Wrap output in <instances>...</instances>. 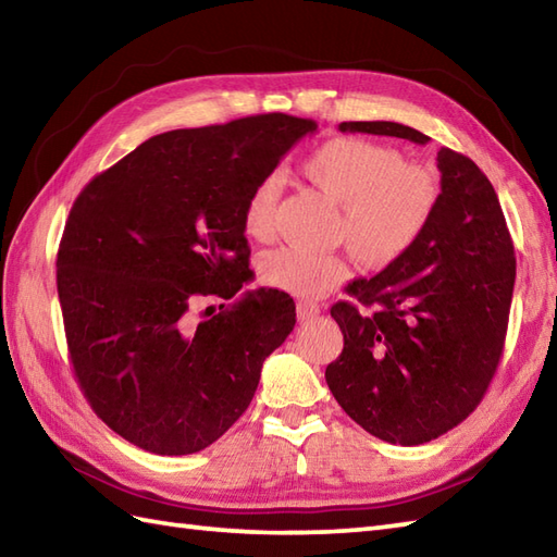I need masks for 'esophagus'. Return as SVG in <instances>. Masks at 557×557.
<instances>
[{
    "label": "esophagus",
    "instance_id": "esophagus-1",
    "mask_svg": "<svg viewBox=\"0 0 557 557\" xmlns=\"http://www.w3.org/2000/svg\"><path fill=\"white\" fill-rule=\"evenodd\" d=\"M296 312H298V320L306 322V320H312V318L320 315V306L310 304V301H298Z\"/></svg>",
    "mask_w": 557,
    "mask_h": 557
}]
</instances>
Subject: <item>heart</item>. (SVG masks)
Here are the masks:
<instances>
[{
    "mask_svg": "<svg viewBox=\"0 0 557 557\" xmlns=\"http://www.w3.org/2000/svg\"><path fill=\"white\" fill-rule=\"evenodd\" d=\"M304 176L341 207L338 237L367 268H388L414 249L440 202L431 169L409 164L400 150L364 138L326 140L304 162ZM280 193L275 174L256 183L242 213L249 237H273ZM259 275L268 287L315 298L348 277V263L336 253L275 249L261 259Z\"/></svg>",
    "mask_w": 557,
    "mask_h": 557,
    "instance_id": "obj_1",
    "label": "heart"
}]
</instances>
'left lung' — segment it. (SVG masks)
Here are the masks:
<instances>
[{
  "mask_svg": "<svg viewBox=\"0 0 557 557\" xmlns=\"http://www.w3.org/2000/svg\"><path fill=\"white\" fill-rule=\"evenodd\" d=\"M338 129L431 140L397 122ZM437 169L440 202L414 249L346 287L372 312L332 306L344 350L326 367V386L367 433L405 447L451 431L480 405L502 360L516 284V251L490 178L449 148H440Z\"/></svg>",
  "mask_w": 557,
  "mask_h": 557,
  "instance_id": "left-lung-1",
  "label": "left lung"
}]
</instances>
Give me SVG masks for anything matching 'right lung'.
Returning <instances> with one entry per match:
<instances>
[{"mask_svg":"<svg viewBox=\"0 0 557 557\" xmlns=\"http://www.w3.org/2000/svg\"><path fill=\"white\" fill-rule=\"evenodd\" d=\"M318 129L282 112L152 136L79 193L55 259L75 379L132 445L195 454L249 407L296 324L289 294L253 289L247 197ZM235 297L199 325L197 297Z\"/></svg>","mask_w":557,"mask_h":557,"instance_id":"right-lung-1","label":"right lung"}]
</instances>
